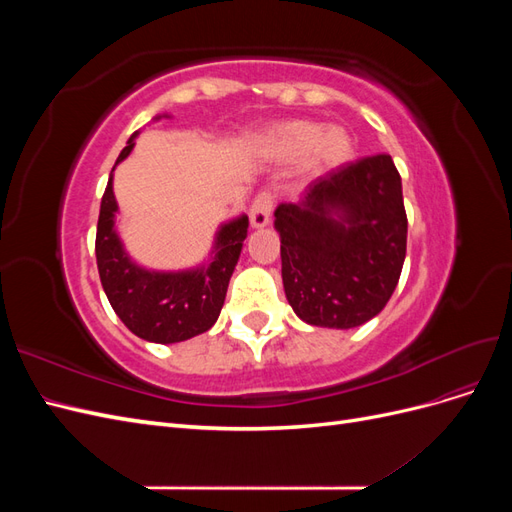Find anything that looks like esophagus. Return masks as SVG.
I'll return each mask as SVG.
<instances>
[{
	"mask_svg": "<svg viewBox=\"0 0 512 512\" xmlns=\"http://www.w3.org/2000/svg\"><path fill=\"white\" fill-rule=\"evenodd\" d=\"M271 211H273V196L269 192H260L254 203L250 207V222L254 228L267 226L271 220Z\"/></svg>",
	"mask_w": 512,
	"mask_h": 512,
	"instance_id": "1",
	"label": "esophagus"
}]
</instances>
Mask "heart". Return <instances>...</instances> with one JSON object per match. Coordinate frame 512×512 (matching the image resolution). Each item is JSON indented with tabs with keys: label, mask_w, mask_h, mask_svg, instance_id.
Returning a JSON list of instances; mask_svg holds the SVG:
<instances>
[{
	"label": "heart",
	"mask_w": 512,
	"mask_h": 512,
	"mask_svg": "<svg viewBox=\"0 0 512 512\" xmlns=\"http://www.w3.org/2000/svg\"><path fill=\"white\" fill-rule=\"evenodd\" d=\"M267 145L275 156L288 160L303 158V168L314 175L339 168L354 153L352 138L344 128H322L320 123L309 119H292L275 126L267 136Z\"/></svg>",
	"instance_id": "b5f03b06"
}]
</instances>
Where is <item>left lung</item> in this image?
Wrapping results in <instances>:
<instances>
[{"mask_svg":"<svg viewBox=\"0 0 512 512\" xmlns=\"http://www.w3.org/2000/svg\"><path fill=\"white\" fill-rule=\"evenodd\" d=\"M286 299L314 327L352 329L378 316L406 260L401 177L386 153L339 166L275 209Z\"/></svg>","mask_w":512,"mask_h":512,"instance_id":"8db88e82","label":"left lung"}]
</instances>
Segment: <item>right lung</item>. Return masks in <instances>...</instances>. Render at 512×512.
Wrapping results in <instances>:
<instances>
[{
  "label": "right lung",
  "mask_w": 512,
  "mask_h": 512,
  "mask_svg": "<svg viewBox=\"0 0 512 512\" xmlns=\"http://www.w3.org/2000/svg\"><path fill=\"white\" fill-rule=\"evenodd\" d=\"M136 134L130 136L115 166L130 156ZM113 170L102 196L96 232L98 273L108 303L121 322L147 342L177 344L209 331L222 312L230 275L247 237V215L218 230L209 267L177 273L147 271L134 265L117 237Z\"/></svg>",
  "instance_id": "obj_1"
}]
</instances>
